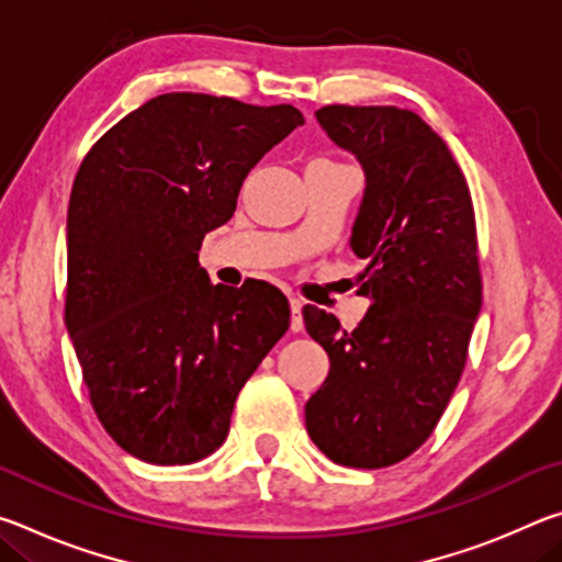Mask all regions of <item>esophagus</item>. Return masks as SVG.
<instances>
[{
    "label": "esophagus",
    "instance_id": "1",
    "mask_svg": "<svg viewBox=\"0 0 562 562\" xmlns=\"http://www.w3.org/2000/svg\"><path fill=\"white\" fill-rule=\"evenodd\" d=\"M302 307H304V302H302V300H297V297H292V300H290V310H292V322H290V329H292V331H302V329H304Z\"/></svg>",
    "mask_w": 562,
    "mask_h": 562
}]
</instances>
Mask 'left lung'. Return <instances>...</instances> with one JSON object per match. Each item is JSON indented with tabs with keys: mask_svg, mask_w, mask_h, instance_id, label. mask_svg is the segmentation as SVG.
<instances>
[{
	"mask_svg": "<svg viewBox=\"0 0 562 562\" xmlns=\"http://www.w3.org/2000/svg\"><path fill=\"white\" fill-rule=\"evenodd\" d=\"M317 121L364 170L349 247L367 260L357 329L307 304L304 327L329 374L304 404L317 449L351 469H384L429 439L459 384L481 312L469 186L449 146L414 111L325 106Z\"/></svg>",
	"mask_w": 562,
	"mask_h": 562,
	"instance_id": "1",
	"label": "left lung"
}]
</instances>
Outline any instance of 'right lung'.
Listing matches in <instances>:
<instances>
[{
    "label": "right lung",
    "instance_id": "1",
    "mask_svg": "<svg viewBox=\"0 0 562 562\" xmlns=\"http://www.w3.org/2000/svg\"><path fill=\"white\" fill-rule=\"evenodd\" d=\"M302 123L290 103L164 93L103 133L76 173L66 329L99 422L140 461L183 465L221 449L237 394L290 327L278 288L213 284L198 250Z\"/></svg>",
    "mask_w": 562,
    "mask_h": 562
}]
</instances>
